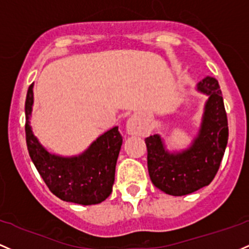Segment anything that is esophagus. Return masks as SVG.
<instances>
[{"mask_svg": "<svg viewBox=\"0 0 249 249\" xmlns=\"http://www.w3.org/2000/svg\"><path fill=\"white\" fill-rule=\"evenodd\" d=\"M144 127L136 116L130 117L126 123V132L131 136H137L143 132Z\"/></svg>", "mask_w": 249, "mask_h": 249, "instance_id": "obj_1", "label": "esophagus"}]
</instances>
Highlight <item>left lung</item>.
I'll return each instance as SVG.
<instances>
[{
  "label": "left lung",
  "mask_w": 249,
  "mask_h": 249,
  "mask_svg": "<svg viewBox=\"0 0 249 249\" xmlns=\"http://www.w3.org/2000/svg\"><path fill=\"white\" fill-rule=\"evenodd\" d=\"M197 91L208 95L198 135L188 149L169 152L160 135L145 138L147 170L155 187L173 196H183L210 184L228 142V120L217 80L206 76Z\"/></svg>",
  "instance_id": "8db88e82"
}]
</instances>
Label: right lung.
<instances>
[{"label":"right lung","mask_w":249,"mask_h":249,"mask_svg":"<svg viewBox=\"0 0 249 249\" xmlns=\"http://www.w3.org/2000/svg\"><path fill=\"white\" fill-rule=\"evenodd\" d=\"M34 84L27 92L26 142L35 168L49 190L60 200L91 206L105 201L112 193L114 173L123 137L118 126L97 138L86 151L73 157H62L48 152L32 131L31 119Z\"/></svg>","instance_id":"1"}]
</instances>
